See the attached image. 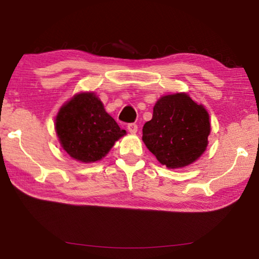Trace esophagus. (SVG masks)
Masks as SVG:
<instances>
[{"mask_svg":"<svg viewBox=\"0 0 259 259\" xmlns=\"http://www.w3.org/2000/svg\"><path fill=\"white\" fill-rule=\"evenodd\" d=\"M128 130H129L130 134H136V133H137V130H138V126L136 123H129L128 124Z\"/></svg>","mask_w":259,"mask_h":259,"instance_id":"obj_1","label":"esophagus"}]
</instances>
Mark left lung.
Segmentation results:
<instances>
[{
    "mask_svg": "<svg viewBox=\"0 0 259 259\" xmlns=\"http://www.w3.org/2000/svg\"><path fill=\"white\" fill-rule=\"evenodd\" d=\"M210 135L209 114L185 93L165 95L143 126V142L161 164L184 168L203 154Z\"/></svg>",
    "mask_w": 259,
    "mask_h": 259,
    "instance_id": "1",
    "label": "left lung"
}]
</instances>
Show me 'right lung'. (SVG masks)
Masks as SVG:
<instances>
[{
  "mask_svg": "<svg viewBox=\"0 0 259 259\" xmlns=\"http://www.w3.org/2000/svg\"><path fill=\"white\" fill-rule=\"evenodd\" d=\"M60 146L74 160H102L126 134L105 111L95 93H80L60 107L55 120Z\"/></svg>",
  "mask_w": 259,
  "mask_h": 259,
  "instance_id": "add662e5",
  "label": "right lung"
}]
</instances>
